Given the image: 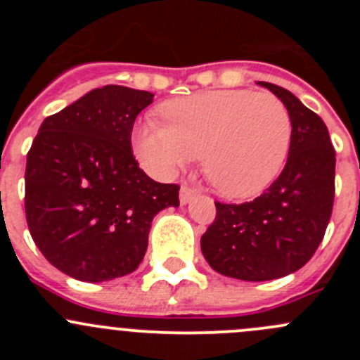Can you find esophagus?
Masks as SVG:
<instances>
[{
    "mask_svg": "<svg viewBox=\"0 0 360 360\" xmlns=\"http://www.w3.org/2000/svg\"><path fill=\"white\" fill-rule=\"evenodd\" d=\"M195 197H197V191L191 190L190 186H181V191H179L181 205H186V203H190Z\"/></svg>",
    "mask_w": 360,
    "mask_h": 360,
    "instance_id": "esophagus-1",
    "label": "esophagus"
}]
</instances>
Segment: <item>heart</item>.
<instances>
[{
    "label": "heart",
    "instance_id": "obj_1",
    "mask_svg": "<svg viewBox=\"0 0 360 360\" xmlns=\"http://www.w3.org/2000/svg\"><path fill=\"white\" fill-rule=\"evenodd\" d=\"M160 111L165 123L141 122L132 136L137 158L157 176H174L202 151L203 172L217 191L252 198L284 169L292 122L274 94L207 90L167 101Z\"/></svg>",
    "mask_w": 360,
    "mask_h": 360
}]
</instances>
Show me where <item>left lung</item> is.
I'll use <instances>...</instances> for the list:
<instances>
[{"instance_id": "8db88e82", "label": "left lung", "mask_w": 360, "mask_h": 360, "mask_svg": "<svg viewBox=\"0 0 360 360\" xmlns=\"http://www.w3.org/2000/svg\"><path fill=\"white\" fill-rule=\"evenodd\" d=\"M288 108L292 139L281 176L252 202H216V219L202 235L203 257L224 277L264 282L294 274L324 238L335 202L336 153L328 127L289 90L268 82Z\"/></svg>"}]
</instances>
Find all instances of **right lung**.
<instances>
[{"label": "right lung", "instance_id": "right-lung-1", "mask_svg": "<svg viewBox=\"0 0 360 360\" xmlns=\"http://www.w3.org/2000/svg\"><path fill=\"white\" fill-rule=\"evenodd\" d=\"M153 94L122 85L90 90L43 120L25 165V217L43 256L76 281L136 270L151 221L179 207V186L139 169L130 134Z\"/></svg>", "mask_w": 360, "mask_h": 360}]
</instances>
